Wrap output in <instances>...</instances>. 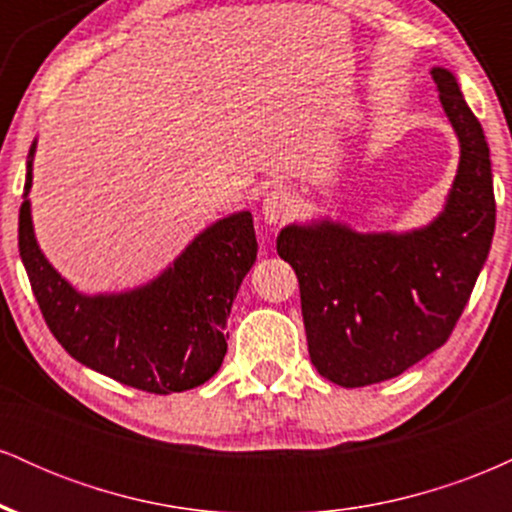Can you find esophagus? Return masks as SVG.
I'll use <instances>...</instances> for the list:
<instances>
[{
	"mask_svg": "<svg viewBox=\"0 0 512 512\" xmlns=\"http://www.w3.org/2000/svg\"><path fill=\"white\" fill-rule=\"evenodd\" d=\"M291 192L284 187H274L272 192H267L262 199V216L267 223H279L289 216L291 209Z\"/></svg>",
	"mask_w": 512,
	"mask_h": 512,
	"instance_id": "obj_1",
	"label": "esophagus"
}]
</instances>
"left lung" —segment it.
I'll return each mask as SVG.
<instances>
[{
    "label": "left lung",
    "mask_w": 512,
    "mask_h": 512,
    "mask_svg": "<svg viewBox=\"0 0 512 512\" xmlns=\"http://www.w3.org/2000/svg\"><path fill=\"white\" fill-rule=\"evenodd\" d=\"M460 139V168L431 226L392 236L320 221L286 226L276 252L298 276L310 361L363 387L397 378L448 342L491 250L496 199L484 129L448 69L431 72Z\"/></svg>",
    "instance_id": "left-lung-1"
}]
</instances>
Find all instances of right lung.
I'll return each mask as SVG.
<instances>
[{
	"mask_svg": "<svg viewBox=\"0 0 512 512\" xmlns=\"http://www.w3.org/2000/svg\"><path fill=\"white\" fill-rule=\"evenodd\" d=\"M33 154L23 195L33 182ZM19 252L45 325L69 356L137 390L170 395L207 383L226 356V322L255 264L250 211L216 221L156 281L113 296H81L45 260L31 202L19 211Z\"/></svg>",
	"mask_w": 512,
	"mask_h": 512,
	"instance_id": "add662e5",
	"label": "right lung"
}]
</instances>
